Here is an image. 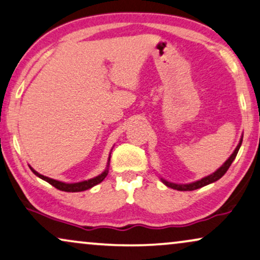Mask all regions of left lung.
<instances>
[{"label": "left lung", "mask_w": 260, "mask_h": 260, "mask_svg": "<svg viewBox=\"0 0 260 260\" xmlns=\"http://www.w3.org/2000/svg\"><path fill=\"white\" fill-rule=\"evenodd\" d=\"M241 143H243V137L240 138L239 144L237 145L236 150L233 151V154L230 156L229 159H227V161H226L225 163H223V165H222L221 167H220V168H219L218 170H216V172L211 174V175L204 177V179H201V180H199V181H195V182H191V183H186V184L172 183V182H168V181L163 180V179H161V181H162L163 183L166 184L167 187H170V188H173V189L182 190V191H186V190H195V189H199V188H201V187L207 186V184H209V183L215 182V181H218L219 179H221V177H222L223 175H225V173L227 172V170H229L230 166L232 165V162L234 161V158H236L238 151H239Z\"/></svg>", "instance_id": "8db88e82"}]
</instances>
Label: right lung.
Segmentation results:
<instances>
[{
	"instance_id": "1",
	"label": "right lung",
	"mask_w": 260,
	"mask_h": 260,
	"mask_svg": "<svg viewBox=\"0 0 260 260\" xmlns=\"http://www.w3.org/2000/svg\"><path fill=\"white\" fill-rule=\"evenodd\" d=\"M109 161H110V157H109ZM31 172H33L35 175L38 177H40V179L45 180L46 182H48L49 184H52L53 187H55L56 189L59 190H62V191H71V193H74V191H83V190H86V189H90V188L94 187L95 184L101 183L103 180L105 179L106 175H108L109 173V163H108V167H106V169L103 172L101 175L93 177V179H90V180H86V181H81V182H76V183H65V182H61V181H56V180H53L51 177H47V176H44L41 175V174H39L38 172H35V170L29 167Z\"/></svg>"
}]
</instances>
